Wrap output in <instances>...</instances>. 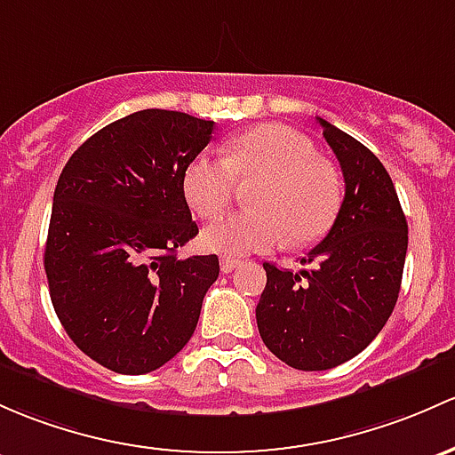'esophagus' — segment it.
Here are the masks:
<instances>
[{"label": "esophagus", "instance_id": "34e87169", "mask_svg": "<svg viewBox=\"0 0 455 455\" xmlns=\"http://www.w3.org/2000/svg\"><path fill=\"white\" fill-rule=\"evenodd\" d=\"M242 261L240 259H233V257H222L220 259V270L224 272V275H228V272H233L235 267H240Z\"/></svg>", "mask_w": 455, "mask_h": 455}]
</instances>
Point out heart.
Here are the masks:
<instances>
[{
	"label": "heart",
	"instance_id": "heart-1",
	"mask_svg": "<svg viewBox=\"0 0 455 455\" xmlns=\"http://www.w3.org/2000/svg\"><path fill=\"white\" fill-rule=\"evenodd\" d=\"M258 185L248 194L251 212L233 213L204 228L203 243L222 255H248L281 240L305 246L324 235L342 204L338 170L318 159L307 137L281 124L248 128L227 143V156L196 155L183 172V194L200 218L228 209L237 185Z\"/></svg>",
	"mask_w": 455,
	"mask_h": 455
}]
</instances>
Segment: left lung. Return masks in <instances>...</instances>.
Returning <instances> with one entry per match:
<instances>
[{
	"instance_id": "obj_1",
	"label": "left lung",
	"mask_w": 455,
	"mask_h": 455,
	"mask_svg": "<svg viewBox=\"0 0 455 455\" xmlns=\"http://www.w3.org/2000/svg\"><path fill=\"white\" fill-rule=\"evenodd\" d=\"M318 124L342 167L340 212L303 259L318 267L296 275L264 264L257 303L261 340L299 371L344 364L375 340L399 299L408 251V222L386 167L327 119Z\"/></svg>"
}]
</instances>
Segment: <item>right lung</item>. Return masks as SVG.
Here are the masks:
<instances>
[{"label": "right lung", "instance_id": "add662e5", "mask_svg": "<svg viewBox=\"0 0 455 455\" xmlns=\"http://www.w3.org/2000/svg\"><path fill=\"white\" fill-rule=\"evenodd\" d=\"M213 122L146 108L89 137L60 172L45 243L54 312L76 347L122 375H143L189 342L215 255L179 259L198 235L183 172Z\"/></svg>", "mask_w": 455, "mask_h": 455}]
</instances>
